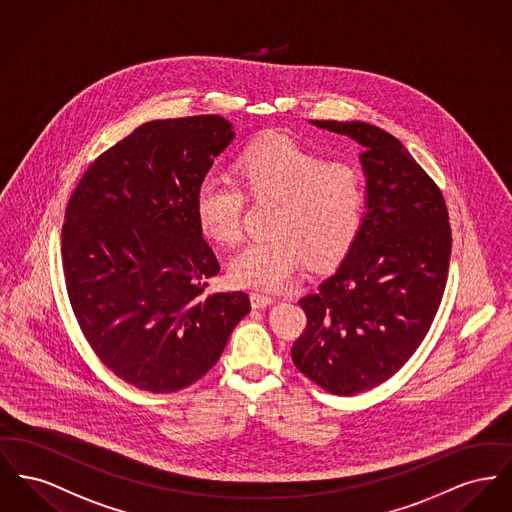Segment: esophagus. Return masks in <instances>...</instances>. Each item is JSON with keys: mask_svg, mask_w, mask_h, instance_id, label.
I'll use <instances>...</instances> for the list:
<instances>
[{"mask_svg": "<svg viewBox=\"0 0 512 512\" xmlns=\"http://www.w3.org/2000/svg\"><path fill=\"white\" fill-rule=\"evenodd\" d=\"M272 303H274L272 296L259 294V292H253V294H251V305H253L255 309H265V307H269Z\"/></svg>", "mask_w": 512, "mask_h": 512, "instance_id": "1", "label": "esophagus"}]
</instances>
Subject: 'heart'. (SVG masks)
Returning <instances> with one entry per match:
<instances>
[{"instance_id":"b5f03b06","label":"heart","mask_w":512,"mask_h":512,"mask_svg":"<svg viewBox=\"0 0 512 512\" xmlns=\"http://www.w3.org/2000/svg\"><path fill=\"white\" fill-rule=\"evenodd\" d=\"M234 182L207 176L195 195L201 230L218 243L241 236L245 197L272 201L271 238L251 241L232 257L230 274L241 286H286L303 261L321 269L338 261L360 234L365 209L361 174L346 162L301 147L284 135L251 143L234 160Z\"/></svg>"}]
</instances>
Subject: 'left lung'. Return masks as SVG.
Listing matches in <instances>:
<instances>
[{
    "mask_svg": "<svg viewBox=\"0 0 512 512\" xmlns=\"http://www.w3.org/2000/svg\"><path fill=\"white\" fill-rule=\"evenodd\" d=\"M360 143L365 214L338 269L301 298L292 348L301 373L340 396L392 377L420 348L443 300L451 224L441 189L391 133L365 121H311Z\"/></svg>",
    "mask_w": 512,
    "mask_h": 512,
    "instance_id": "1",
    "label": "left lung"
}]
</instances>
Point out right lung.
Returning a JSON list of instances; mask_svg holds the SVG:
<instances>
[{"instance_id":"right-lung-1","label":"right lung","mask_w":512,"mask_h":512,"mask_svg":"<svg viewBox=\"0 0 512 512\" xmlns=\"http://www.w3.org/2000/svg\"><path fill=\"white\" fill-rule=\"evenodd\" d=\"M232 139L220 116L147 121L92 162L67 203L73 313L100 361L141 391L199 381L251 311L245 292L205 294L220 265L195 212L199 183Z\"/></svg>"}]
</instances>
